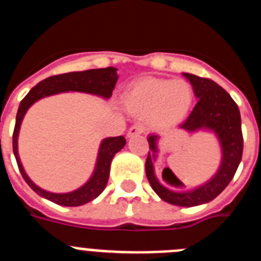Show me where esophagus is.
Returning a JSON list of instances; mask_svg holds the SVG:
<instances>
[{
	"instance_id": "34e87169",
	"label": "esophagus",
	"mask_w": 261,
	"mask_h": 261,
	"mask_svg": "<svg viewBox=\"0 0 261 261\" xmlns=\"http://www.w3.org/2000/svg\"><path fill=\"white\" fill-rule=\"evenodd\" d=\"M142 132H144V126H142L141 124H136V125H132L128 129L126 136H128V137H135V136L141 135Z\"/></svg>"
}]
</instances>
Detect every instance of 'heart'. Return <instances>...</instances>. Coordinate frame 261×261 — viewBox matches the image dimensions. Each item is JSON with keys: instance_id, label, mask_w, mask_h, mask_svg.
Returning <instances> with one entry per match:
<instances>
[{"instance_id": "obj_1", "label": "heart", "mask_w": 261, "mask_h": 261, "mask_svg": "<svg viewBox=\"0 0 261 261\" xmlns=\"http://www.w3.org/2000/svg\"><path fill=\"white\" fill-rule=\"evenodd\" d=\"M192 103V87L181 80L142 78L123 94L125 110L133 115L147 116L150 125L158 129L171 128L180 123Z\"/></svg>"}]
</instances>
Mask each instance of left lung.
I'll return each instance as SVG.
<instances>
[{
	"instance_id": "1",
	"label": "left lung",
	"mask_w": 261,
	"mask_h": 261,
	"mask_svg": "<svg viewBox=\"0 0 261 261\" xmlns=\"http://www.w3.org/2000/svg\"><path fill=\"white\" fill-rule=\"evenodd\" d=\"M183 75L192 85L199 102L196 103L188 119L181 125H179V128L187 132L206 129L216 133L222 149V161L220 168L211 180L195 190H170L158 180L154 171V162L158 156V135H150L147 137L150 150L147 154L145 168L151 188L163 201L177 206H196L216 199L229 186L242 161L243 136H242L241 112L229 93H226V90L209 78L197 77L190 73H184ZM167 171H170V168L166 167L162 172L163 180H166Z\"/></svg>"
}]
</instances>
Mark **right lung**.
I'll use <instances>...</instances> for the list:
<instances>
[{"label":"right lung","mask_w":261,"mask_h":261,"mask_svg":"<svg viewBox=\"0 0 261 261\" xmlns=\"http://www.w3.org/2000/svg\"><path fill=\"white\" fill-rule=\"evenodd\" d=\"M116 70V68L108 66V68L103 69H90V70L71 71V73H65V74L52 75V77L45 78L41 82H39L36 86L32 87L29 94L22 99L17 112L15 126H14L13 151L23 179L39 196L57 205H62V206H80V205L93 201L105 191L108 177H110V167L112 158L117 151H120L125 146L126 141L123 136L105 138L100 144V147H99L95 170H94L91 177L87 180V183H85L81 188L73 191V192H48V191L41 190L40 187L36 186L27 176L24 168L20 163L19 155H18V135H19L20 124H22V120L26 115L27 110L34 103L38 102L39 99L55 95V94L66 93V91H80V93L94 94V95L102 96L105 99L111 98L112 90L115 89V85H116L117 78H119Z\"/></svg>","instance_id":"add662e5"}]
</instances>
